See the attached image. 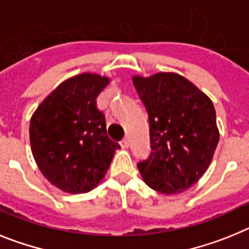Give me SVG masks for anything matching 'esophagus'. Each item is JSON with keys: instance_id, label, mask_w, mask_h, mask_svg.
Segmentation results:
<instances>
[{"instance_id": "34e87169", "label": "esophagus", "mask_w": 249, "mask_h": 249, "mask_svg": "<svg viewBox=\"0 0 249 249\" xmlns=\"http://www.w3.org/2000/svg\"><path fill=\"white\" fill-rule=\"evenodd\" d=\"M120 145H122L123 148H129V145H130V142H129V139H127V138H125V139H123L122 142H120Z\"/></svg>"}]
</instances>
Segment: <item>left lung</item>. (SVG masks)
Instances as JSON below:
<instances>
[{"label":"left lung","mask_w":249,"mask_h":249,"mask_svg":"<svg viewBox=\"0 0 249 249\" xmlns=\"http://www.w3.org/2000/svg\"><path fill=\"white\" fill-rule=\"evenodd\" d=\"M149 118L151 153L138 163L151 189L177 194L196 184L211 164L219 142L211 99L174 72L134 76Z\"/></svg>","instance_id":"1"}]
</instances>
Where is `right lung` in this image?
Here are the masks:
<instances>
[{
	"label": "right lung",
	"mask_w": 249,
	"mask_h": 249,
	"mask_svg": "<svg viewBox=\"0 0 249 249\" xmlns=\"http://www.w3.org/2000/svg\"><path fill=\"white\" fill-rule=\"evenodd\" d=\"M109 79L80 73L60 84L30 122L32 155L45 178L66 193H88L109 169L118 142L107 134L96 98Z\"/></svg>",
	"instance_id": "right-lung-1"
}]
</instances>
